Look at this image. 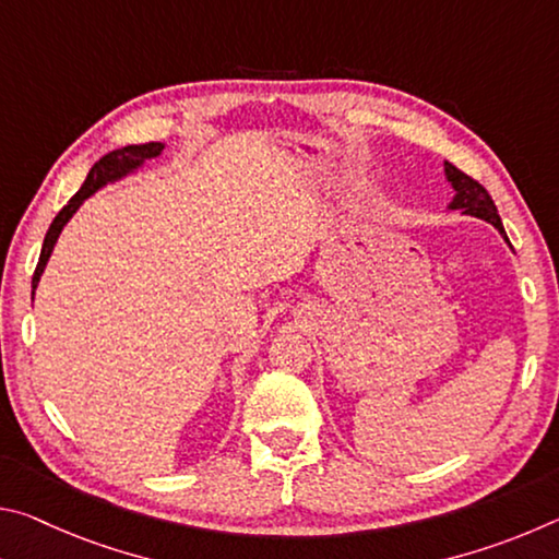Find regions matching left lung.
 Returning a JSON list of instances; mask_svg holds the SVG:
<instances>
[{
  "label": "left lung",
  "mask_w": 559,
  "mask_h": 559,
  "mask_svg": "<svg viewBox=\"0 0 559 559\" xmlns=\"http://www.w3.org/2000/svg\"><path fill=\"white\" fill-rule=\"evenodd\" d=\"M443 173H447L449 185L453 187V200L449 204V210H461L463 214L478 216V219L493 224L496 229L503 234V239L508 241L503 222H500L496 204H493V200H490V194L486 192L484 185H478L476 179L463 175L461 169L453 167L451 163H443Z\"/></svg>",
  "instance_id": "left-lung-1"
}]
</instances>
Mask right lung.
Returning <instances> with one entry per match:
<instances>
[{
    "label": "right lung",
    "instance_id": "1",
    "mask_svg": "<svg viewBox=\"0 0 559 559\" xmlns=\"http://www.w3.org/2000/svg\"><path fill=\"white\" fill-rule=\"evenodd\" d=\"M163 150H165L163 143L128 145V147L112 150V153L103 155L98 163L91 167L86 182H83V187L79 189V192L71 197L69 204H66L63 210L56 214V219L51 222L49 231H46V239H44V246H41V257H39V263H36V271H34V278H32V288L34 290H36V286H39L41 273L46 269V263H49V259H51V251H53L56 241H59V234L63 231V226L69 224L71 216L79 212V206L86 202L91 194H96L100 187H106L110 182H118V179L128 177L130 173H135V169L143 167L147 159L163 155Z\"/></svg>",
    "mask_w": 559,
    "mask_h": 559
}]
</instances>
